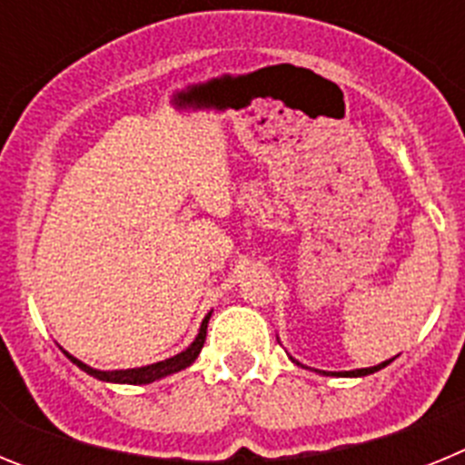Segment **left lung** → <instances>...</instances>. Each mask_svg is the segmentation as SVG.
Here are the masks:
<instances>
[{
	"label": "left lung",
	"instance_id": "left-lung-1",
	"mask_svg": "<svg viewBox=\"0 0 465 465\" xmlns=\"http://www.w3.org/2000/svg\"><path fill=\"white\" fill-rule=\"evenodd\" d=\"M293 361V359H291ZM393 359H389V361H384V363H380V365H372V368H361V371H347V372H323V375H335V377H365V375H372V372H377V371H381V368H386V365L391 363Z\"/></svg>",
	"mask_w": 465,
	"mask_h": 465
}]
</instances>
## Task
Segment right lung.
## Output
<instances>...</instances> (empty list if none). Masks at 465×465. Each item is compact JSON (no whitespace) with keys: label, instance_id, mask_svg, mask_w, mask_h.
<instances>
[{"label":"right lung","instance_id":"obj_1","mask_svg":"<svg viewBox=\"0 0 465 465\" xmlns=\"http://www.w3.org/2000/svg\"><path fill=\"white\" fill-rule=\"evenodd\" d=\"M209 316H212V312L204 316V322H203V326H200L197 338L193 340L191 347L183 349L182 354H176V356H172V359H165V361H158V363L142 365V368H127V371H94V368L85 365L84 361L74 359V356L67 354V351H64V354H67V359L72 361V363L79 365L81 371L88 372V375L94 377V380L111 381V384H151V381H155V380H163V377H167V375H174V372H179V371H186L188 365L195 363V359L200 356V351H203L204 338H207Z\"/></svg>","mask_w":465,"mask_h":465}]
</instances>
